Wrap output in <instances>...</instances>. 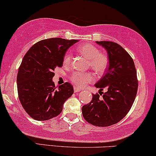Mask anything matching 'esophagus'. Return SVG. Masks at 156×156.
Wrapping results in <instances>:
<instances>
[{"mask_svg": "<svg viewBox=\"0 0 156 156\" xmlns=\"http://www.w3.org/2000/svg\"><path fill=\"white\" fill-rule=\"evenodd\" d=\"M80 90H81V89H80V88H77L76 86H75V87H74V91L75 92H79V91H80Z\"/></svg>", "mask_w": 156, "mask_h": 156, "instance_id": "obj_1", "label": "esophagus"}]
</instances>
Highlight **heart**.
<instances>
[{
    "instance_id": "heart-1",
    "label": "heart",
    "mask_w": 156,
    "mask_h": 156,
    "mask_svg": "<svg viewBox=\"0 0 156 156\" xmlns=\"http://www.w3.org/2000/svg\"><path fill=\"white\" fill-rule=\"evenodd\" d=\"M78 52L88 60V66L98 75H102L107 69L109 60L106 55L100 52L97 47L90 44L82 45L78 48ZM72 55L70 52H67L63 57V64H70ZM70 80L75 86L83 88L89 83L94 80V76L90 72L75 71L70 75Z\"/></svg>"
}]
</instances>
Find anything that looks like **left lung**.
<instances>
[{"instance_id": "8db88e82", "label": "left lung", "mask_w": 156, "mask_h": 156, "mask_svg": "<svg viewBox=\"0 0 156 156\" xmlns=\"http://www.w3.org/2000/svg\"><path fill=\"white\" fill-rule=\"evenodd\" d=\"M96 43L106 49L109 68L95 86L100 88L99 91L106 87L108 91L93 94L91 101L83 106L82 114L88 123L108 127L119 122L130 110L138 80L133 58L123 47L109 41Z\"/></svg>"}]
</instances>
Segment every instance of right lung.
I'll list each match as a JSON object with an SVG mask.
<instances>
[{
    "label": "right lung",
    "mask_w": 156,
    "mask_h": 156,
    "mask_svg": "<svg viewBox=\"0 0 156 156\" xmlns=\"http://www.w3.org/2000/svg\"><path fill=\"white\" fill-rule=\"evenodd\" d=\"M78 40L50 38L34 44L23 57L17 75L18 95L23 108L33 119L45 121L57 117L63 104L73 95V87L66 82L57 88L52 78L63 57Z\"/></svg>",
    "instance_id": "1"
}]
</instances>
